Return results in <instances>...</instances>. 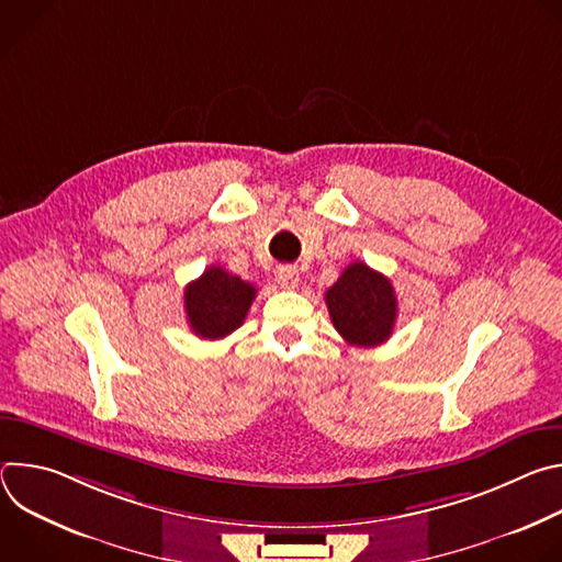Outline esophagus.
<instances>
[{"instance_id": "34e87169", "label": "esophagus", "mask_w": 562, "mask_h": 562, "mask_svg": "<svg viewBox=\"0 0 562 562\" xmlns=\"http://www.w3.org/2000/svg\"><path fill=\"white\" fill-rule=\"evenodd\" d=\"M276 280H278V284H280V286L293 289V286L297 284L300 276H297V269H295V267H291V265H282V267H278V269H276Z\"/></svg>"}]
</instances>
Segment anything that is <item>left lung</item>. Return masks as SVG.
Wrapping results in <instances>:
<instances>
[{"label": "left lung", "instance_id": "obj_1", "mask_svg": "<svg viewBox=\"0 0 562 562\" xmlns=\"http://www.w3.org/2000/svg\"><path fill=\"white\" fill-rule=\"evenodd\" d=\"M336 331L356 347H378L393 334L397 317L395 291L382 273L351 262L325 293Z\"/></svg>", "mask_w": 562, "mask_h": 562}]
</instances>
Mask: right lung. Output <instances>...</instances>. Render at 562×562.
Returning <instances> with one entry per match:
<instances>
[{
    "label": "right lung",
    "instance_id": "add662e5",
    "mask_svg": "<svg viewBox=\"0 0 562 562\" xmlns=\"http://www.w3.org/2000/svg\"><path fill=\"white\" fill-rule=\"evenodd\" d=\"M256 293L254 284L231 276L222 267H209L184 289L191 331L204 340L226 338L245 323Z\"/></svg>",
    "mask_w": 562,
    "mask_h": 562
}]
</instances>
